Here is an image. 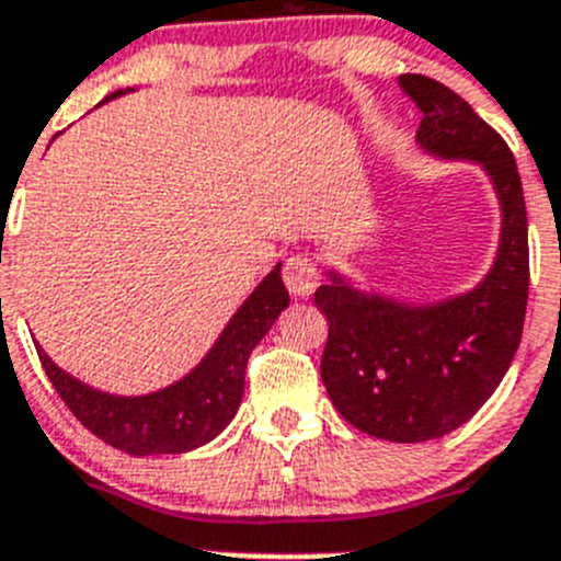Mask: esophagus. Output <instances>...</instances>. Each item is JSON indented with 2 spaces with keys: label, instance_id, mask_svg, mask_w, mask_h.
I'll return each mask as SVG.
<instances>
[{
  "label": "esophagus",
  "instance_id": "1",
  "mask_svg": "<svg viewBox=\"0 0 561 561\" xmlns=\"http://www.w3.org/2000/svg\"><path fill=\"white\" fill-rule=\"evenodd\" d=\"M284 280L286 289L295 297H309L314 291L317 280H320V272H317V261L306 252L300 255H291L284 266Z\"/></svg>",
  "mask_w": 561,
  "mask_h": 561
}]
</instances>
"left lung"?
<instances>
[{"label": "left lung", "instance_id": "obj_1", "mask_svg": "<svg viewBox=\"0 0 561 561\" xmlns=\"http://www.w3.org/2000/svg\"><path fill=\"white\" fill-rule=\"evenodd\" d=\"M421 108L415 140L438 160L478 162L500 202V244L474 289L435 304L362 291L340 272L314 291L329 317L320 376L334 408L362 433L419 444L453 433L497 390L519 348L528 304V219L505 140L453 89L401 76Z\"/></svg>", "mask_w": 561, "mask_h": 561}]
</instances>
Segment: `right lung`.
Returning <instances> with one entry per match:
<instances>
[{"mask_svg": "<svg viewBox=\"0 0 561 561\" xmlns=\"http://www.w3.org/2000/svg\"><path fill=\"white\" fill-rule=\"evenodd\" d=\"M126 92H112L106 101ZM286 306L289 291L277 264L230 317L205 359L180 381L146 396H114L89 388L58 368L42 345L36 351L53 388L89 433L128 455H180L213 440L230 424L244 396L247 359Z\"/></svg>", "mask_w": 561, "mask_h": 561, "instance_id": "add662e5", "label": "right lung"}]
</instances>
